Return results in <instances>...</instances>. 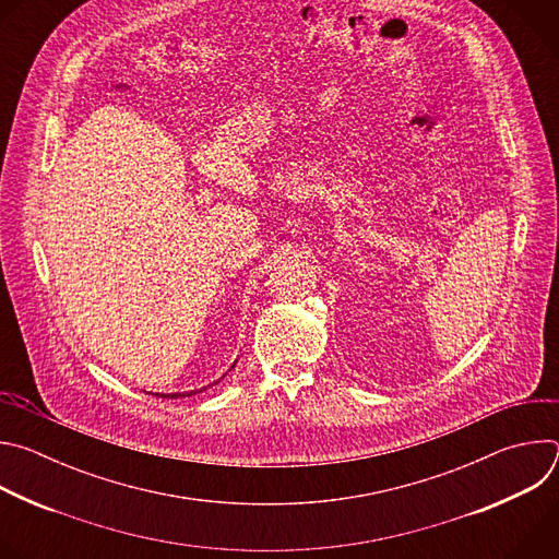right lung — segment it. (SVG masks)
I'll return each instance as SVG.
<instances>
[{"instance_id":"add662e5","label":"right lung","mask_w":559,"mask_h":559,"mask_svg":"<svg viewBox=\"0 0 559 559\" xmlns=\"http://www.w3.org/2000/svg\"><path fill=\"white\" fill-rule=\"evenodd\" d=\"M192 393H197V391H190L188 395H192ZM154 395H158V397H181L183 393H168V395H164V393H154Z\"/></svg>"}]
</instances>
